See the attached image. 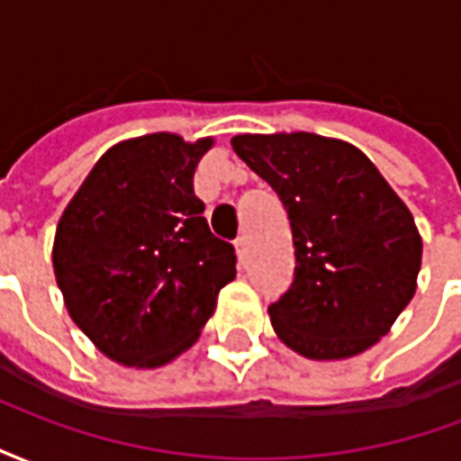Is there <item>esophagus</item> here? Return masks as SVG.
<instances>
[{
  "label": "esophagus",
  "mask_w": 461,
  "mask_h": 461,
  "mask_svg": "<svg viewBox=\"0 0 461 461\" xmlns=\"http://www.w3.org/2000/svg\"><path fill=\"white\" fill-rule=\"evenodd\" d=\"M234 247H237V257H240V261L244 264L247 257H249V240L241 234V237H237V241H234Z\"/></svg>",
  "instance_id": "1"
}]
</instances>
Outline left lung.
Listing matches in <instances>:
<instances>
[{
    "label": "left lung",
    "instance_id": "obj_1",
    "mask_svg": "<svg viewBox=\"0 0 461 461\" xmlns=\"http://www.w3.org/2000/svg\"><path fill=\"white\" fill-rule=\"evenodd\" d=\"M231 148L286 207L296 269L271 326L311 360H343L385 336L415 296L422 237L350 142L316 132L234 135Z\"/></svg>",
    "mask_w": 461,
    "mask_h": 461
}]
</instances>
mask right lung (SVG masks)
<instances>
[{"mask_svg":"<svg viewBox=\"0 0 461 461\" xmlns=\"http://www.w3.org/2000/svg\"><path fill=\"white\" fill-rule=\"evenodd\" d=\"M214 140L152 132L105 150L59 220L56 284L68 316L121 366L185 353L237 274L202 217L192 177Z\"/></svg>","mask_w":461,"mask_h":461,"instance_id":"right-lung-1","label":"right lung"}]
</instances>
